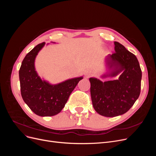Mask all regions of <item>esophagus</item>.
Listing matches in <instances>:
<instances>
[{"label":"esophagus","mask_w":156,"mask_h":156,"mask_svg":"<svg viewBox=\"0 0 156 156\" xmlns=\"http://www.w3.org/2000/svg\"><path fill=\"white\" fill-rule=\"evenodd\" d=\"M92 75V73L91 72H90V71H88V72H87L85 73V76H86V77L88 78L89 77H90Z\"/></svg>","instance_id":"esophagus-1"}]
</instances>
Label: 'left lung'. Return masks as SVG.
I'll return each mask as SVG.
<instances>
[{
  "instance_id": "obj_1",
  "label": "left lung",
  "mask_w": 156,
  "mask_h": 156,
  "mask_svg": "<svg viewBox=\"0 0 156 156\" xmlns=\"http://www.w3.org/2000/svg\"><path fill=\"white\" fill-rule=\"evenodd\" d=\"M115 53L105 58L107 72L101 77L119 79L103 82L90 77V94L94 108L103 116L114 117L128 111L140 92L142 72L136 56L117 41Z\"/></svg>"
}]
</instances>
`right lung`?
<instances>
[{
  "label": "right lung",
  "instance_id": "obj_1",
  "mask_svg": "<svg viewBox=\"0 0 156 156\" xmlns=\"http://www.w3.org/2000/svg\"><path fill=\"white\" fill-rule=\"evenodd\" d=\"M45 42L37 45L23 59L19 72L23 101L36 115L55 116L62 110L71 93L83 77L52 84L41 79L35 68V59Z\"/></svg>",
  "mask_w": 156,
  "mask_h": 156
}]
</instances>
